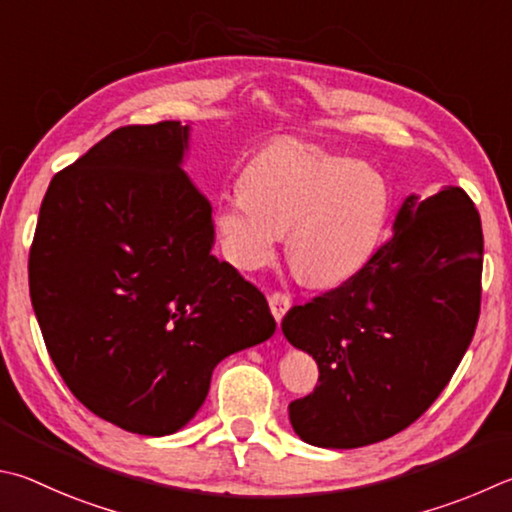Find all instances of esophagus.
I'll return each instance as SVG.
<instances>
[{
    "instance_id": "esophagus-1",
    "label": "esophagus",
    "mask_w": 512,
    "mask_h": 512,
    "mask_svg": "<svg viewBox=\"0 0 512 512\" xmlns=\"http://www.w3.org/2000/svg\"><path fill=\"white\" fill-rule=\"evenodd\" d=\"M268 306H271L275 320L282 322L284 313L288 311V306H291V297H288V295L282 293V291H275V293L268 295Z\"/></svg>"
}]
</instances>
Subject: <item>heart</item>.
Listing matches in <instances>:
<instances>
[{"label": "heart", "mask_w": 512, "mask_h": 512, "mask_svg": "<svg viewBox=\"0 0 512 512\" xmlns=\"http://www.w3.org/2000/svg\"><path fill=\"white\" fill-rule=\"evenodd\" d=\"M241 192L219 201L217 235L241 271H257L288 232V262L309 284L345 282L369 262L389 217L378 167L280 138L241 172Z\"/></svg>", "instance_id": "b5f03b06"}]
</instances>
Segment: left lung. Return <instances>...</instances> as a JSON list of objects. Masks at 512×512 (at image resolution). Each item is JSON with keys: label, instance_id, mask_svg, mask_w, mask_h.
I'll use <instances>...</instances> for the list:
<instances>
[{"label": "left lung", "instance_id": "obj_1", "mask_svg": "<svg viewBox=\"0 0 512 512\" xmlns=\"http://www.w3.org/2000/svg\"><path fill=\"white\" fill-rule=\"evenodd\" d=\"M481 268V219L468 194H410L392 239L356 275L284 315L286 340L320 369L313 394L288 405L295 434L349 450L412 425L475 336Z\"/></svg>", "mask_w": 512, "mask_h": 512}]
</instances>
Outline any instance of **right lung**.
Wrapping results in <instances>:
<instances>
[{
  "label": "right lung",
  "instance_id": "right-lung-1",
  "mask_svg": "<svg viewBox=\"0 0 512 512\" xmlns=\"http://www.w3.org/2000/svg\"><path fill=\"white\" fill-rule=\"evenodd\" d=\"M190 125H127L53 176L29 288L71 394L127 432L199 412L212 369L275 333L264 293L212 255L210 201L181 170Z\"/></svg>",
  "mask_w": 512,
  "mask_h": 512
}]
</instances>
